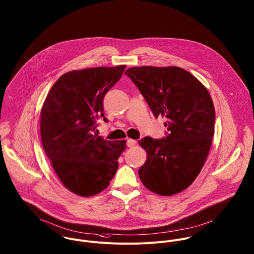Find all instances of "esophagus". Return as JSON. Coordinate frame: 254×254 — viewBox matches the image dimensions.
Masks as SVG:
<instances>
[{
	"instance_id": "esophagus-1",
	"label": "esophagus",
	"mask_w": 254,
	"mask_h": 254,
	"mask_svg": "<svg viewBox=\"0 0 254 254\" xmlns=\"http://www.w3.org/2000/svg\"><path fill=\"white\" fill-rule=\"evenodd\" d=\"M127 147H129V148L134 147V146L136 145V141H135V140H133V139L128 138V139L127 140Z\"/></svg>"
}]
</instances>
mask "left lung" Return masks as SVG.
Here are the masks:
<instances>
[{"label": "left lung", "instance_id": "8db88e82", "mask_svg": "<svg viewBox=\"0 0 254 254\" xmlns=\"http://www.w3.org/2000/svg\"><path fill=\"white\" fill-rule=\"evenodd\" d=\"M139 89L155 118L166 117L169 134L139 140L147 158L138 170L146 189L170 196L199 175L214 135L215 109L202 83L178 66H135L125 72Z\"/></svg>", "mask_w": 254, "mask_h": 254}]
</instances>
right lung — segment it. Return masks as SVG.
I'll return each mask as SVG.
<instances>
[{
    "label": "right lung",
    "mask_w": 254,
    "mask_h": 254,
    "mask_svg": "<svg viewBox=\"0 0 254 254\" xmlns=\"http://www.w3.org/2000/svg\"><path fill=\"white\" fill-rule=\"evenodd\" d=\"M126 64L76 69L52 86L40 113L44 151L63 186L82 197L103 191L114 178L126 140L110 141L94 133L104 117L103 99L120 80Z\"/></svg>",
    "instance_id": "right-lung-1"
}]
</instances>
